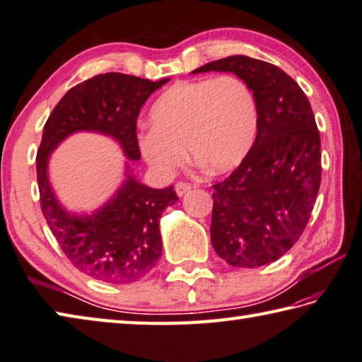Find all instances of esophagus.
<instances>
[{
  "label": "esophagus",
  "mask_w": 362,
  "mask_h": 362,
  "mask_svg": "<svg viewBox=\"0 0 362 362\" xmlns=\"http://www.w3.org/2000/svg\"><path fill=\"white\" fill-rule=\"evenodd\" d=\"M189 189H191V183H188V182H177L175 183V193L179 196H183L185 193H188Z\"/></svg>",
  "instance_id": "esophagus-1"
}]
</instances>
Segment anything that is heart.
I'll return each mask as SVG.
<instances>
[{
	"mask_svg": "<svg viewBox=\"0 0 362 362\" xmlns=\"http://www.w3.org/2000/svg\"><path fill=\"white\" fill-rule=\"evenodd\" d=\"M152 129L139 133L147 165L173 175L185 148L210 173L237 168L256 141L259 111L252 89L237 75H219L173 84L148 112Z\"/></svg>",
	"mask_w": 362,
	"mask_h": 362,
	"instance_id": "1",
	"label": "heart"
}]
</instances>
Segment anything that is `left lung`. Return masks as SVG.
Listing matches in <instances>:
<instances>
[{
	"label": "left lung",
	"instance_id": "8db88e82",
	"mask_svg": "<svg viewBox=\"0 0 362 362\" xmlns=\"http://www.w3.org/2000/svg\"><path fill=\"white\" fill-rule=\"evenodd\" d=\"M232 72L257 100V136L228 179L215 183L210 237L232 267L278 260L309 223L322 180L320 133L306 94L270 62L235 54L193 70Z\"/></svg>",
	"mask_w": 362,
	"mask_h": 362
}]
</instances>
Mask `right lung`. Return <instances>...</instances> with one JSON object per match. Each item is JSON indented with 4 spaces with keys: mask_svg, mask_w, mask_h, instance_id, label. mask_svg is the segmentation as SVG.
I'll return each mask as SVG.
<instances>
[{
    "mask_svg": "<svg viewBox=\"0 0 362 362\" xmlns=\"http://www.w3.org/2000/svg\"><path fill=\"white\" fill-rule=\"evenodd\" d=\"M168 81L117 72L95 75L67 90L44 125L35 158L42 214L70 264L94 279L130 284L151 272L161 256L160 218L179 197L173 187L153 189L129 174L100 210L89 216L72 215L49 187L48 155L69 134L97 132L119 141L127 158L139 160L141 106Z\"/></svg>",
    "mask_w": 362,
    "mask_h": 362,
    "instance_id": "1",
    "label": "right lung"
}]
</instances>
